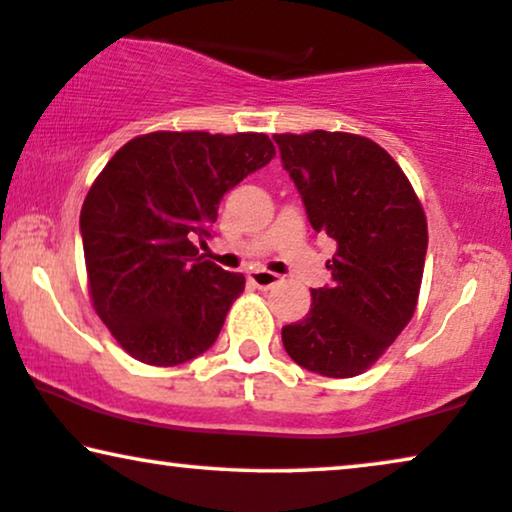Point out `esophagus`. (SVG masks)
Wrapping results in <instances>:
<instances>
[{"label": "esophagus", "mask_w": 512, "mask_h": 512, "mask_svg": "<svg viewBox=\"0 0 512 512\" xmlns=\"http://www.w3.org/2000/svg\"><path fill=\"white\" fill-rule=\"evenodd\" d=\"M250 283L255 285V288L260 290H269V288H276L278 283H281V278H278L276 274H271V271L267 269H257V271H250Z\"/></svg>", "instance_id": "obj_1"}]
</instances>
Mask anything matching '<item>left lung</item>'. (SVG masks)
Wrapping results in <instances>:
<instances>
[{
  "label": "left lung",
  "instance_id": "1",
  "mask_svg": "<svg viewBox=\"0 0 512 512\" xmlns=\"http://www.w3.org/2000/svg\"><path fill=\"white\" fill-rule=\"evenodd\" d=\"M311 227L337 243L332 283L283 327L304 370L356 377L405 330L417 309L428 229L424 208L393 156L351 133L274 135Z\"/></svg>",
  "mask_w": 512,
  "mask_h": 512
}]
</instances>
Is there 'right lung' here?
Segmentation results:
<instances>
[{"label": "right lung", "instance_id": "add662e5", "mask_svg": "<svg viewBox=\"0 0 512 512\" xmlns=\"http://www.w3.org/2000/svg\"><path fill=\"white\" fill-rule=\"evenodd\" d=\"M264 133H147L102 168L81 206L88 290L135 360L182 365L215 344L245 288L203 260L222 196L274 159Z\"/></svg>", "mask_w": 512, "mask_h": 512}]
</instances>
